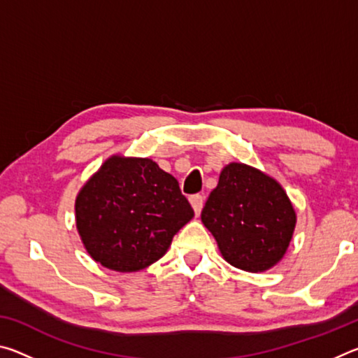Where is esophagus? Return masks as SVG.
<instances>
[{
	"mask_svg": "<svg viewBox=\"0 0 358 358\" xmlns=\"http://www.w3.org/2000/svg\"><path fill=\"white\" fill-rule=\"evenodd\" d=\"M189 202L194 208V213H196L197 216L201 215L202 207H203V197L201 196V194H194V196L189 197Z\"/></svg>",
	"mask_w": 358,
	"mask_h": 358,
	"instance_id": "esophagus-1",
	"label": "esophagus"
}]
</instances>
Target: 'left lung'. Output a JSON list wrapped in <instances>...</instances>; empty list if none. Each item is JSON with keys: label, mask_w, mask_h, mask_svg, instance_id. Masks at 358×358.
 <instances>
[{"label": "left lung", "mask_w": 358, "mask_h": 358, "mask_svg": "<svg viewBox=\"0 0 358 358\" xmlns=\"http://www.w3.org/2000/svg\"><path fill=\"white\" fill-rule=\"evenodd\" d=\"M201 217L224 259L246 271H264L280 262L295 227V211L282 187L237 162L222 169Z\"/></svg>", "instance_id": "1"}]
</instances>
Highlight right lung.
<instances>
[{
    "label": "right lung",
    "mask_w": 358,
    "mask_h": 358,
    "mask_svg": "<svg viewBox=\"0 0 358 358\" xmlns=\"http://www.w3.org/2000/svg\"><path fill=\"white\" fill-rule=\"evenodd\" d=\"M192 216L178 181L147 157H110L76 201L85 248L115 271H137L156 262Z\"/></svg>",
    "instance_id": "obj_1"
}]
</instances>
